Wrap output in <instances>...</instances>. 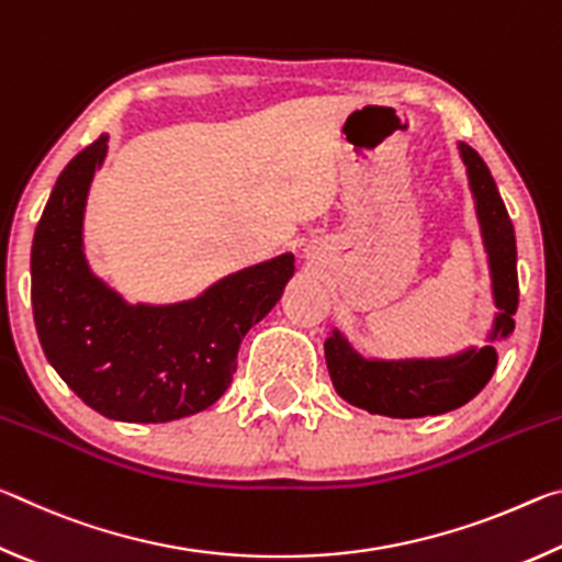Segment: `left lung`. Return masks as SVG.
I'll list each match as a JSON object with an SVG mask.
<instances>
[{"label": "left lung", "instance_id": "8db88e82", "mask_svg": "<svg viewBox=\"0 0 562 562\" xmlns=\"http://www.w3.org/2000/svg\"><path fill=\"white\" fill-rule=\"evenodd\" d=\"M469 168L483 243H486L493 278V297L501 310L491 339L508 337L513 331V312L518 307V270L516 235L503 205L496 180L488 166L471 146H459ZM325 357L331 384L351 406L369 414L416 418L453 412L481 392L496 372V347L486 345L469 349L449 359H406V361H369L361 359L347 339L335 329L325 341Z\"/></svg>", "mask_w": 562, "mask_h": 562}]
</instances>
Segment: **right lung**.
Wrapping results in <instances>:
<instances>
[{
    "label": "right lung",
    "mask_w": 562,
    "mask_h": 562,
    "mask_svg": "<svg viewBox=\"0 0 562 562\" xmlns=\"http://www.w3.org/2000/svg\"><path fill=\"white\" fill-rule=\"evenodd\" d=\"M106 140L71 158L36 225L34 325L46 359L83 404L116 422L164 424L225 394L243 337L282 297L294 258L284 252L227 274L188 302L126 304L83 258V207Z\"/></svg>",
    "instance_id": "obj_1"
}]
</instances>
